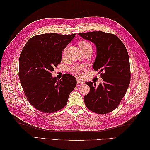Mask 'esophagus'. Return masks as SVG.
<instances>
[{
  "label": "esophagus",
  "mask_w": 150,
  "mask_h": 150,
  "mask_svg": "<svg viewBox=\"0 0 150 150\" xmlns=\"http://www.w3.org/2000/svg\"><path fill=\"white\" fill-rule=\"evenodd\" d=\"M77 83H78V84H84V81H81V80H80V79H78V80H77Z\"/></svg>",
  "instance_id": "34e87169"
}]
</instances>
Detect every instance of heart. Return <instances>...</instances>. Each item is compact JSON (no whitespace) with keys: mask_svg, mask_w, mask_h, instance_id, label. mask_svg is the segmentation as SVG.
I'll return each instance as SVG.
<instances>
[{"mask_svg":"<svg viewBox=\"0 0 150 150\" xmlns=\"http://www.w3.org/2000/svg\"><path fill=\"white\" fill-rule=\"evenodd\" d=\"M79 46L81 50H84L88 47H92L91 44L87 41L82 40L79 42ZM86 66L82 64H76L69 68V71L72 74L77 76H81L83 74V72L86 69Z\"/></svg>","mask_w":150,"mask_h":150,"instance_id":"heart-1","label":"heart"}]
</instances>
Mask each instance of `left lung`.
Listing matches in <instances>:
<instances>
[{
	"label": "left lung",
	"instance_id": "8db88e82",
	"mask_svg": "<svg viewBox=\"0 0 150 150\" xmlns=\"http://www.w3.org/2000/svg\"><path fill=\"white\" fill-rule=\"evenodd\" d=\"M78 35L96 46L93 69L101 73L103 81L98 86L91 81L86 82L90 92L84 96L85 105L98 114L110 112L119 105L129 87L131 74L128 51L114 34L94 31Z\"/></svg>",
	"mask_w": 150,
	"mask_h": 150
}]
</instances>
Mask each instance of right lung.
<instances>
[{"mask_svg":"<svg viewBox=\"0 0 150 150\" xmlns=\"http://www.w3.org/2000/svg\"><path fill=\"white\" fill-rule=\"evenodd\" d=\"M76 34L56 33L34 36L21 52L19 76L25 96L32 106L45 113L64 108L70 93L76 86V79L66 74L59 80L51 72L61 61L62 51Z\"/></svg>","mask_w":150,"mask_h":150,"instance_id":"obj_1","label":"right lung"}]
</instances>
